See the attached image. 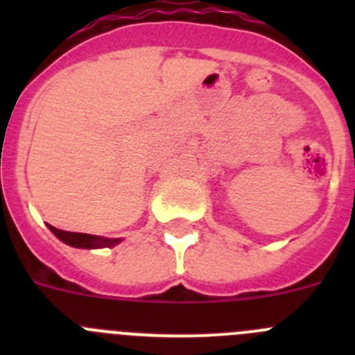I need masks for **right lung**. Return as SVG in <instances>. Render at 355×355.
Instances as JSON below:
<instances>
[{
	"label": "right lung",
	"instance_id": "add662e5",
	"mask_svg": "<svg viewBox=\"0 0 355 355\" xmlns=\"http://www.w3.org/2000/svg\"><path fill=\"white\" fill-rule=\"evenodd\" d=\"M49 231L55 234L58 240L76 249H103V247H115L121 243V238H105V236H96V234H85V233H69V231H62L53 225H48Z\"/></svg>",
	"mask_w": 355,
	"mask_h": 355
}]
</instances>
